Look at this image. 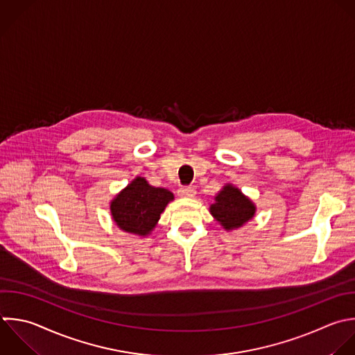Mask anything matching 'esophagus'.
<instances>
[{
    "label": "esophagus",
    "instance_id": "1",
    "mask_svg": "<svg viewBox=\"0 0 355 355\" xmlns=\"http://www.w3.org/2000/svg\"><path fill=\"white\" fill-rule=\"evenodd\" d=\"M178 194L179 197H183V198H191L196 196V190L193 187H180L178 190Z\"/></svg>",
    "mask_w": 355,
    "mask_h": 355
}]
</instances>
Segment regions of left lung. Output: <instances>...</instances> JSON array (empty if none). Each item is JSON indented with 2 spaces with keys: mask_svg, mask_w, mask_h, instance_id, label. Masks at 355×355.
Masks as SVG:
<instances>
[{
  "mask_svg": "<svg viewBox=\"0 0 355 355\" xmlns=\"http://www.w3.org/2000/svg\"><path fill=\"white\" fill-rule=\"evenodd\" d=\"M214 200L209 212L226 232L243 227L255 216V204L232 183H226Z\"/></svg>",
  "mask_w": 355,
  "mask_h": 355,
  "instance_id": "1",
  "label": "left lung"
}]
</instances>
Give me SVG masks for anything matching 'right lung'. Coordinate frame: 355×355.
Instances as JSON below:
<instances>
[{"label":"right lung","mask_w":355,"mask_h":355,"mask_svg":"<svg viewBox=\"0 0 355 355\" xmlns=\"http://www.w3.org/2000/svg\"><path fill=\"white\" fill-rule=\"evenodd\" d=\"M173 200V193L169 190L154 187L144 178L136 176L111 200L110 211L114 223L122 232L146 237Z\"/></svg>","instance_id":"1"}]
</instances>
